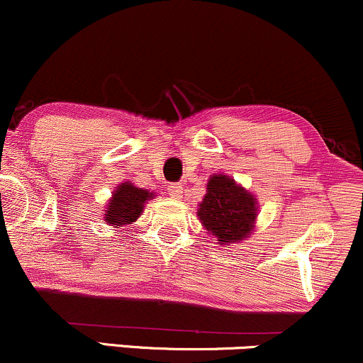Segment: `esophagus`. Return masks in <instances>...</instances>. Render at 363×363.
Segmentation results:
<instances>
[{
  "label": "esophagus",
  "mask_w": 363,
  "mask_h": 363,
  "mask_svg": "<svg viewBox=\"0 0 363 363\" xmlns=\"http://www.w3.org/2000/svg\"><path fill=\"white\" fill-rule=\"evenodd\" d=\"M169 195H172L173 199H182L183 197V186L180 183H173V185H169Z\"/></svg>",
  "instance_id": "esophagus-1"
}]
</instances>
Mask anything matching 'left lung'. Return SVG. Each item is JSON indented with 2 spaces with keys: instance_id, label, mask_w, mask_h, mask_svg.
<instances>
[{
  "instance_id": "1",
  "label": "left lung",
  "mask_w": 363,
  "mask_h": 363,
  "mask_svg": "<svg viewBox=\"0 0 363 363\" xmlns=\"http://www.w3.org/2000/svg\"><path fill=\"white\" fill-rule=\"evenodd\" d=\"M257 199L228 174H212L197 208L199 220L220 245L250 238L257 220Z\"/></svg>"
}]
</instances>
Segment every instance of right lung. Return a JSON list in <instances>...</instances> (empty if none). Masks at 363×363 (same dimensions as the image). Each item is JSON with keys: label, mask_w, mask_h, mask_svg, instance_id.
<instances>
[{"label": "right lung", "mask_w": 363, "mask_h": 363, "mask_svg": "<svg viewBox=\"0 0 363 363\" xmlns=\"http://www.w3.org/2000/svg\"><path fill=\"white\" fill-rule=\"evenodd\" d=\"M152 197H155L152 191L138 189L130 182L122 183V185L115 189L112 199L108 202V207L105 211L106 224L113 225V228L132 224L143 214L144 203Z\"/></svg>", "instance_id": "add662e5"}]
</instances>
